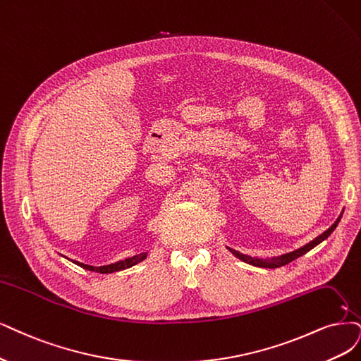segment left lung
I'll list each match as a JSON object with an SVG mask.
<instances>
[{"label":"left lung","instance_id":"1","mask_svg":"<svg viewBox=\"0 0 361 361\" xmlns=\"http://www.w3.org/2000/svg\"><path fill=\"white\" fill-rule=\"evenodd\" d=\"M341 217H342V216H339V219H338L335 223H333L326 232H323L322 235L317 236V238L314 239V241H311L310 244H306V245H303L302 248L295 250V251H291V252H287V255H283V256H279V257L259 259V257H251V256L243 255V252H239V251L232 250V248H229V250H231V252H232L233 256H236L238 259H241L243 262L250 263V264H252V266H259V268H279V266H284V264H287V263H290V262H293V260H296L298 257L303 256L305 252H308L310 250H312V248H314L315 245H318L319 243H323L324 239H326V238H329V236H330V233L336 229L338 223L341 221Z\"/></svg>","mask_w":361,"mask_h":361}]
</instances>
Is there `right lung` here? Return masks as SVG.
Here are the masks:
<instances>
[{"instance_id": "add662e5", "label": "right lung", "mask_w": 361, "mask_h": 361, "mask_svg": "<svg viewBox=\"0 0 361 361\" xmlns=\"http://www.w3.org/2000/svg\"><path fill=\"white\" fill-rule=\"evenodd\" d=\"M145 257H147V252H141V255H138V256H133V257H129L126 260H120L117 263H111V264H106V266H101V268H93V266L83 264V263H78V262H77V264H80L82 268L89 269V271H97V272H101V274H111V272H117V271L130 268V266L142 262Z\"/></svg>"}]
</instances>
